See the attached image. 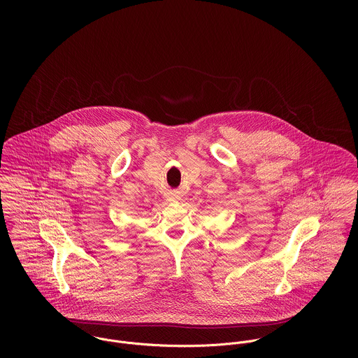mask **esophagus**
Returning <instances> with one entry per match:
<instances>
[{
    "label": "esophagus",
    "instance_id": "34e87169",
    "mask_svg": "<svg viewBox=\"0 0 358 358\" xmlns=\"http://www.w3.org/2000/svg\"><path fill=\"white\" fill-rule=\"evenodd\" d=\"M169 201H175V199H169Z\"/></svg>",
    "mask_w": 358,
    "mask_h": 358
}]
</instances>
